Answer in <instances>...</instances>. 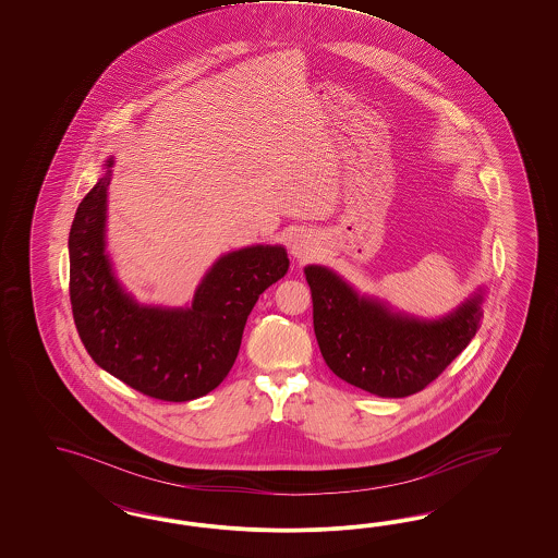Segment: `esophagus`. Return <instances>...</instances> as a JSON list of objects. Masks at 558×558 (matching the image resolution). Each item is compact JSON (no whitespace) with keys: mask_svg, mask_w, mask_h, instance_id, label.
I'll return each instance as SVG.
<instances>
[{"mask_svg":"<svg viewBox=\"0 0 558 558\" xmlns=\"http://www.w3.org/2000/svg\"><path fill=\"white\" fill-rule=\"evenodd\" d=\"M288 250L294 259H308L317 252V243L311 233L306 231H294L288 239Z\"/></svg>","mask_w":558,"mask_h":558,"instance_id":"1","label":"esophagus"}]
</instances>
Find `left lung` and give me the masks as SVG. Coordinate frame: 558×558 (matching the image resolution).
I'll return each mask as SVG.
<instances>
[{"label":"left lung","mask_w":558,"mask_h":558,"mask_svg":"<svg viewBox=\"0 0 558 558\" xmlns=\"http://www.w3.org/2000/svg\"><path fill=\"white\" fill-rule=\"evenodd\" d=\"M313 325L325 364L341 380L385 399L425 389L476 336L485 288L439 319L395 311L360 294L338 271L306 266Z\"/></svg>","instance_id":"left-lung-1"}]
</instances>
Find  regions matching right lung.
Segmentation results:
<instances>
[{"mask_svg": "<svg viewBox=\"0 0 558 558\" xmlns=\"http://www.w3.org/2000/svg\"><path fill=\"white\" fill-rule=\"evenodd\" d=\"M114 159L77 206L69 231V296L92 360L124 385L161 401H192L217 389L233 368L259 294L284 278L282 245L220 255L187 306L141 304L126 292L106 252L108 186Z\"/></svg>", "mask_w": 558, "mask_h": 558, "instance_id": "add662e5", "label": "right lung"}]
</instances>
